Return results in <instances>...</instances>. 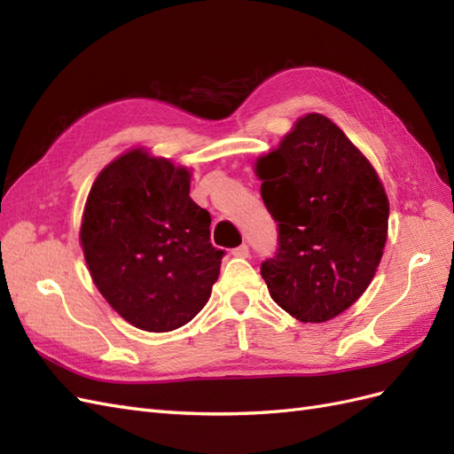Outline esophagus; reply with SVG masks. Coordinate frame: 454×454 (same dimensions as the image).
I'll use <instances>...</instances> for the list:
<instances>
[{
  "label": "esophagus",
  "mask_w": 454,
  "mask_h": 454,
  "mask_svg": "<svg viewBox=\"0 0 454 454\" xmlns=\"http://www.w3.org/2000/svg\"><path fill=\"white\" fill-rule=\"evenodd\" d=\"M231 254H234V257H239V259H247L249 257V247L239 246L236 249H231Z\"/></svg>",
  "instance_id": "34e87169"
}]
</instances>
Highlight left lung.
<instances>
[{
    "label": "left lung",
    "mask_w": 454,
    "mask_h": 454,
    "mask_svg": "<svg viewBox=\"0 0 454 454\" xmlns=\"http://www.w3.org/2000/svg\"><path fill=\"white\" fill-rule=\"evenodd\" d=\"M278 247L261 264L270 297L301 322H326L366 292L387 239L389 201L374 167L324 114L301 116L257 160Z\"/></svg>",
    "instance_id": "1"
}]
</instances>
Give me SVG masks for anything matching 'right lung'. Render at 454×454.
Returning a JSON list of instances; mask_svg holds the SVG:
<instances>
[{
    "label": "right lung",
    "instance_id": "1",
    "mask_svg": "<svg viewBox=\"0 0 454 454\" xmlns=\"http://www.w3.org/2000/svg\"><path fill=\"white\" fill-rule=\"evenodd\" d=\"M80 243L101 295L132 326L172 332L211 297L224 251L190 197L188 168L132 149L99 172Z\"/></svg>",
    "mask_w": 454,
    "mask_h": 454
}]
</instances>
